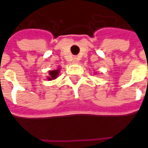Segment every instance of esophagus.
I'll return each instance as SVG.
<instances>
[{
    "instance_id": "1",
    "label": "esophagus",
    "mask_w": 148,
    "mask_h": 148,
    "mask_svg": "<svg viewBox=\"0 0 148 148\" xmlns=\"http://www.w3.org/2000/svg\"><path fill=\"white\" fill-rule=\"evenodd\" d=\"M73 63H74V64H78V63H79V59H78L77 58H74V59H73Z\"/></svg>"
}]
</instances>
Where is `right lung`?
I'll list each match as a JSON object with an SVG mask.
<instances>
[{
  "mask_svg": "<svg viewBox=\"0 0 148 148\" xmlns=\"http://www.w3.org/2000/svg\"><path fill=\"white\" fill-rule=\"evenodd\" d=\"M58 75V69L57 70H53V71H50L49 72V77H48V79L49 80H52V79H56Z\"/></svg>",
  "mask_w": 148,
  "mask_h": 148,
  "instance_id": "add662e5",
  "label": "right lung"
}]
</instances>
